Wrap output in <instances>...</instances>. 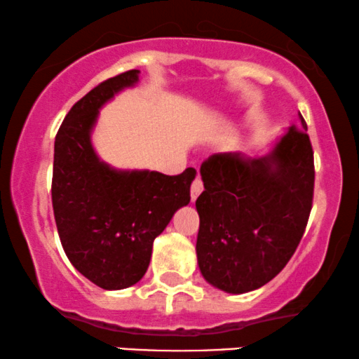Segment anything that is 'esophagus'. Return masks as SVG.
Instances as JSON below:
<instances>
[{"label": "esophagus", "instance_id": "34e87169", "mask_svg": "<svg viewBox=\"0 0 359 359\" xmlns=\"http://www.w3.org/2000/svg\"><path fill=\"white\" fill-rule=\"evenodd\" d=\"M202 190H203V184H202V180L197 177V179L192 182V187H190V198H192V202L197 201V197L202 194Z\"/></svg>", "mask_w": 359, "mask_h": 359}]
</instances>
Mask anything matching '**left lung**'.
<instances>
[{"instance_id":"left-lung-1","label":"left lung","mask_w":359,"mask_h":359,"mask_svg":"<svg viewBox=\"0 0 359 359\" xmlns=\"http://www.w3.org/2000/svg\"><path fill=\"white\" fill-rule=\"evenodd\" d=\"M292 126L263 157L215 154L201 167L195 207L198 269L226 293L275 278L297 250L313 203L315 164L306 122Z\"/></svg>"}]
</instances>
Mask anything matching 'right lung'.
Returning <instances> with one entry per match:
<instances>
[{
  "label": "right lung",
  "mask_w": 359,
  "mask_h": 359,
  "mask_svg": "<svg viewBox=\"0 0 359 359\" xmlns=\"http://www.w3.org/2000/svg\"><path fill=\"white\" fill-rule=\"evenodd\" d=\"M139 71L104 81L79 99L54 140L53 210L59 238L74 269L104 290L133 287L146 275L152 243L174 213L190 202L195 169L179 175L117 170L97 157L90 133L99 109Z\"/></svg>",
  "instance_id": "add662e5"
}]
</instances>
